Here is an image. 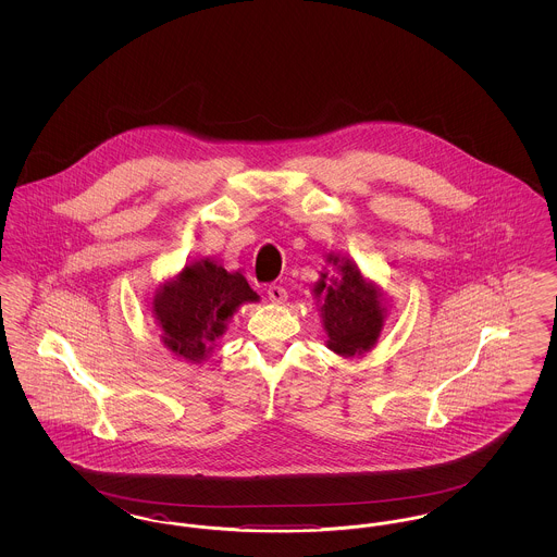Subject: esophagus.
I'll use <instances>...</instances> for the list:
<instances>
[{"label":"esophagus","mask_w":557,"mask_h":557,"mask_svg":"<svg viewBox=\"0 0 557 557\" xmlns=\"http://www.w3.org/2000/svg\"><path fill=\"white\" fill-rule=\"evenodd\" d=\"M267 296H269V300H271V302H284V300L288 298V292H286L284 286L271 284V286L267 288Z\"/></svg>","instance_id":"1"}]
</instances>
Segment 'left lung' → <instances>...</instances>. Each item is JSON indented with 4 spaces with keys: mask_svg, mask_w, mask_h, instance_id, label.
Returning <instances> with one entry per match:
<instances>
[{
    "mask_svg": "<svg viewBox=\"0 0 557 557\" xmlns=\"http://www.w3.org/2000/svg\"><path fill=\"white\" fill-rule=\"evenodd\" d=\"M330 263L338 267L341 275L321 273L315 294L323 298L321 315L330 336V348L341 355H357L377 341L384 311L377 292L368 286L357 265L330 255Z\"/></svg>",
    "mask_w": 557,
    "mask_h": 557,
    "instance_id": "1",
    "label": "left lung"
}]
</instances>
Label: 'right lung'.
Wrapping results in <instances>:
<instances>
[{
	"instance_id": "add662e5",
	"label": "right lung",
	"mask_w": 557,
	"mask_h": 557,
	"mask_svg": "<svg viewBox=\"0 0 557 557\" xmlns=\"http://www.w3.org/2000/svg\"><path fill=\"white\" fill-rule=\"evenodd\" d=\"M248 300L259 296L242 273H227L211 261L191 263L154 298L162 341L175 355L200 361L223 334L225 321Z\"/></svg>"
}]
</instances>
